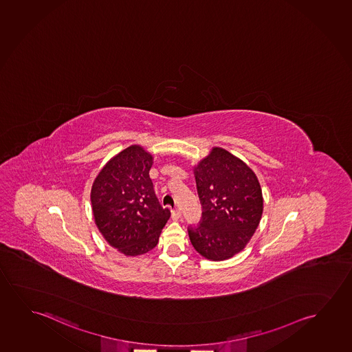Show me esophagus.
<instances>
[{"label": "esophagus", "instance_id": "obj_1", "mask_svg": "<svg viewBox=\"0 0 352 352\" xmlns=\"http://www.w3.org/2000/svg\"><path fill=\"white\" fill-rule=\"evenodd\" d=\"M180 217H182V213H180V210H179V209H174V210H172V219L178 220L180 219Z\"/></svg>", "mask_w": 352, "mask_h": 352}]
</instances>
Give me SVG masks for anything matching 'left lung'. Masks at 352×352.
<instances>
[{"mask_svg":"<svg viewBox=\"0 0 352 352\" xmlns=\"http://www.w3.org/2000/svg\"><path fill=\"white\" fill-rule=\"evenodd\" d=\"M194 174L202 217L197 226L188 228L190 241L207 259H230L245 248L261 219L264 201L258 178L221 148H212Z\"/></svg>","mask_w":352,"mask_h":352,"instance_id":"obj_1","label":"left lung"}]
</instances>
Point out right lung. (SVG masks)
<instances>
[{
	"instance_id": "obj_1",
	"label": "right lung",
	"mask_w": 352,
	"mask_h": 352,
	"mask_svg": "<svg viewBox=\"0 0 352 352\" xmlns=\"http://www.w3.org/2000/svg\"><path fill=\"white\" fill-rule=\"evenodd\" d=\"M153 161L139 145L124 148L102 167L91 191L98 229L109 245L129 256L155 248L170 217L153 191Z\"/></svg>"
}]
</instances>
